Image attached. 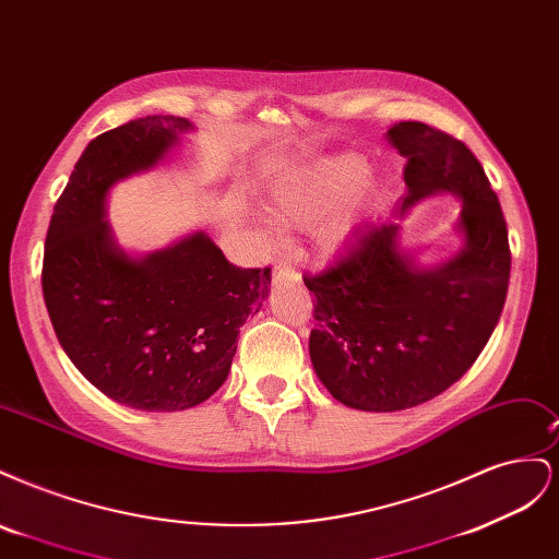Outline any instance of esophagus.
Listing matches in <instances>:
<instances>
[{
    "mask_svg": "<svg viewBox=\"0 0 559 559\" xmlns=\"http://www.w3.org/2000/svg\"><path fill=\"white\" fill-rule=\"evenodd\" d=\"M289 277H296V270L286 261H280L273 270V282H282V280H289Z\"/></svg>",
    "mask_w": 559,
    "mask_h": 559,
    "instance_id": "esophagus-1",
    "label": "esophagus"
}]
</instances>
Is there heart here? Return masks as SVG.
Returning <instances> with one entry per match:
<instances>
[{
	"label": "heart",
	"mask_w": 559,
	"mask_h": 559,
	"mask_svg": "<svg viewBox=\"0 0 559 559\" xmlns=\"http://www.w3.org/2000/svg\"><path fill=\"white\" fill-rule=\"evenodd\" d=\"M370 173V165L359 156H335L306 167L296 175L284 177L270 193V212L282 226L308 228L321 218L333 214L337 207L361 189ZM352 228L347 216L333 218L321 230V242L329 249L341 247Z\"/></svg>",
	"instance_id": "b5f03b06"
}]
</instances>
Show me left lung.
<instances>
[{
  "label": "left lung",
  "mask_w": 559,
  "mask_h": 559,
  "mask_svg": "<svg viewBox=\"0 0 559 559\" xmlns=\"http://www.w3.org/2000/svg\"><path fill=\"white\" fill-rule=\"evenodd\" d=\"M408 195L399 216L433 191L464 200L466 249L419 270L396 249L399 224L368 226L345 257L302 282L314 294L310 359L319 380L357 411H405L438 396L476 364L511 280L509 228L483 165L450 132L405 121L386 132Z\"/></svg>",
  "instance_id": "1"
}]
</instances>
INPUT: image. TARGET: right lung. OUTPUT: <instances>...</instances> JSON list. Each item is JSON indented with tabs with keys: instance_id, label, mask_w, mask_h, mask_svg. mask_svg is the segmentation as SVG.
<instances>
[{
	"instance_id": "right-lung-1",
	"label": "right lung",
	"mask_w": 559,
	"mask_h": 559,
	"mask_svg": "<svg viewBox=\"0 0 559 559\" xmlns=\"http://www.w3.org/2000/svg\"><path fill=\"white\" fill-rule=\"evenodd\" d=\"M191 123L144 116L86 146L50 216L41 289L50 324L79 373L138 411L207 401L228 378L240 326L270 289L267 267H238L198 233L128 259L105 222L109 186L163 158Z\"/></svg>"
}]
</instances>
